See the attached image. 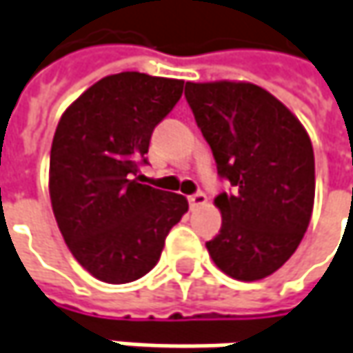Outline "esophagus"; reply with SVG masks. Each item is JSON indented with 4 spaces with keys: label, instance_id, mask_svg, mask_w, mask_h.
Listing matches in <instances>:
<instances>
[{
    "label": "esophagus",
    "instance_id": "obj_1",
    "mask_svg": "<svg viewBox=\"0 0 353 353\" xmlns=\"http://www.w3.org/2000/svg\"><path fill=\"white\" fill-rule=\"evenodd\" d=\"M208 203V196L205 194H201V192H197L194 196L190 197V205H192V210H197V208H203Z\"/></svg>",
    "mask_w": 353,
    "mask_h": 353
}]
</instances>
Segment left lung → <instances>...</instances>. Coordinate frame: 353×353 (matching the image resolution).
<instances>
[{"instance_id": "8db88e82", "label": "left lung", "mask_w": 353, "mask_h": 353, "mask_svg": "<svg viewBox=\"0 0 353 353\" xmlns=\"http://www.w3.org/2000/svg\"><path fill=\"white\" fill-rule=\"evenodd\" d=\"M185 99L218 174L234 185V194L214 199L221 230L205 243L210 258L234 280H263L292 258L310 225V135L278 97L250 81H188Z\"/></svg>"}]
</instances>
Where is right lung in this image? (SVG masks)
<instances>
[{"mask_svg":"<svg viewBox=\"0 0 353 353\" xmlns=\"http://www.w3.org/2000/svg\"><path fill=\"white\" fill-rule=\"evenodd\" d=\"M183 81L121 72L95 81L63 112L50 154V197L73 258L105 283L145 276L188 199L137 181L150 137Z\"/></svg>","mask_w":353,"mask_h":353,"instance_id":"obj_1","label":"right lung"}]
</instances>
